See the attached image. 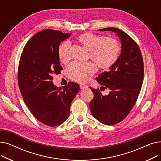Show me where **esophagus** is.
I'll list each match as a JSON object with an SVG mask.
<instances>
[{
  "label": "esophagus",
  "mask_w": 161,
  "mask_h": 161,
  "mask_svg": "<svg viewBox=\"0 0 161 161\" xmlns=\"http://www.w3.org/2000/svg\"><path fill=\"white\" fill-rule=\"evenodd\" d=\"M80 88L82 90L87 89H88V86L86 85H83V84H80Z\"/></svg>",
  "instance_id": "obj_1"
}]
</instances>
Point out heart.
<instances>
[{
    "label": "heart",
    "instance_id": "heart-1",
    "mask_svg": "<svg viewBox=\"0 0 161 161\" xmlns=\"http://www.w3.org/2000/svg\"><path fill=\"white\" fill-rule=\"evenodd\" d=\"M78 40L89 51V57L100 69L110 68L119 56L121 46L115 38L86 32L79 36ZM58 56L63 63H66L70 60V44L69 41L63 42L58 46ZM95 71V65L91 62H74L68 67L66 72L70 79L83 82L87 81Z\"/></svg>",
    "mask_w": 161,
    "mask_h": 161
}]
</instances>
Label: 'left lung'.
I'll return each mask as SVG.
<instances>
[{"label":"left lung","mask_w":161,"mask_h":161,"mask_svg":"<svg viewBox=\"0 0 161 161\" xmlns=\"http://www.w3.org/2000/svg\"><path fill=\"white\" fill-rule=\"evenodd\" d=\"M115 32L121 42V53L109 70L96 78L97 81L109 89L108 95L102 89L90 87L94 98L89 103L90 110L98 121L112 125L123 121L136 103L142 88L143 72V58L138 44L129 35L117 28L100 29Z\"/></svg>","instance_id":"1"}]
</instances>
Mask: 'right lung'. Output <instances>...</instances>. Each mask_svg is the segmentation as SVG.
<instances>
[{"mask_svg":"<svg viewBox=\"0 0 161 161\" xmlns=\"http://www.w3.org/2000/svg\"><path fill=\"white\" fill-rule=\"evenodd\" d=\"M72 33L52 29L34 35L25 46L18 67V84L25 103L38 121L49 126L64 122L80 87L69 82L63 87L53 83V75L63 70L58 56L61 42Z\"/></svg>","mask_w":161,"mask_h":161,"instance_id":"obj_1","label":"right lung"}]
</instances>
